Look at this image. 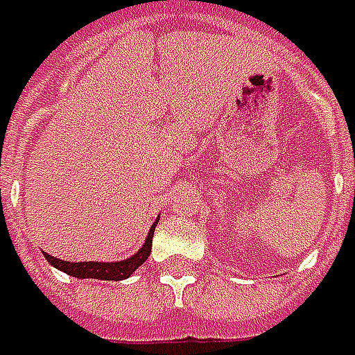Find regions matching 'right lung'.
<instances>
[{"label": "right lung", "instance_id": "right-lung-1", "mask_svg": "<svg viewBox=\"0 0 355 355\" xmlns=\"http://www.w3.org/2000/svg\"><path fill=\"white\" fill-rule=\"evenodd\" d=\"M158 220L150 225V231L143 246L137 252L130 256L128 260L122 262H67V260H59L51 254H45V260L51 263L53 268L69 273L72 277L78 279H101V281H122V279L130 277L133 271L137 270L150 254V246H153V235H155V227H157Z\"/></svg>", "mask_w": 355, "mask_h": 355}]
</instances>
